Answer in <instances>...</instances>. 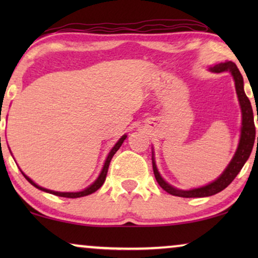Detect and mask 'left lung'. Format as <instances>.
<instances>
[{
  "mask_svg": "<svg viewBox=\"0 0 258 258\" xmlns=\"http://www.w3.org/2000/svg\"><path fill=\"white\" fill-rule=\"evenodd\" d=\"M210 72L214 73H222V72H230L231 75L234 76L235 80V87L236 93H237L239 104H241L242 109V130H241V140H239V144L236 151L235 156L232 157L230 163H229L228 168L225 169L223 174L218 177L216 181L210 183L202 188H197L192 190H179L176 189L170 184H168L163 178L158 174L156 164L153 161V169L155 178L160 186L165 191L171 194L174 196L178 197H185V199H190V197H207L215 195V194L222 191V190L227 188L230 183L234 181L238 172L241 171L243 165L248 160L250 154H251L253 143H255V136H256V128L255 122H253V114L251 103H250L249 98L246 97L243 89V77L239 73L237 66L234 62L227 61L223 63H218V64L211 67ZM258 118V115H257ZM257 146H258V137H257ZM154 160V158H153Z\"/></svg>",
  "mask_w": 258,
  "mask_h": 258,
  "instance_id": "left-lung-1",
  "label": "left lung"
}]
</instances>
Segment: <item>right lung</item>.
I'll list each match as a JSON object with an SVG mask.
<instances>
[{
	"mask_svg": "<svg viewBox=\"0 0 258 258\" xmlns=\"http://www.w3.org/2000/svg\"><path fill=\"white\" fill-rule=\"evenodd\" d=\"M125 137H126L125 135H124V136H122L121 139H119L118 142L115 144V147L112 148L111 151H110V153H109V155H108V157H107V161H105V163H104V167H103V169H102V171H101L100 176H98V178H97L96 181H95V182L93 183V184H91L90 186H88L87 189H84L83 191H79V192H58V191H52V190L44 189V188H42V186L37 185L36 183H34L33 181H31V179H30L29 177H28L27 175H24L23 172H22V175L24 176V177H26V179H27L28 182L30 183V184H33V185L35 186V188L40 189V190H42V191H45V192L52 194V195H56V196H61V197H68V199H77V197H83V196L90 195V194H93V192L96 191V190L100 189L101 186H102V184H103V183H104V181H105V177H107L108 168H109V164H110V161H111V158H112V156H114V155H115L116 151H117V150L119 149V147L122 146L123 141L125 140Z\"/></svg>",
	"mask_w": 258,
	"mask_h": 258,
	"instance_id": "obj_1",
	"label": "right lung"
}]
</instances>
